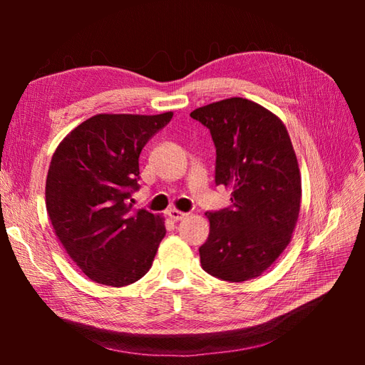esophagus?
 Segmentation results:
<instances>
[{
	"label": "esophagus",
	"instance_id": "1",
	"mask_svg": "<svg viewBox=\"0 0 365 365\" xmlns=\"http://www.w3.org/2000/svg\"><path fill=\"white\" fill-rule=\"evenodd\" d=\"M168 216L173 221H180V220L185 218V216H187V213H183L180 210H175V208H170V210H168Z\"/></svg>",
	"mask_w": 365,
	"mask_h": 365
}]
</instances>
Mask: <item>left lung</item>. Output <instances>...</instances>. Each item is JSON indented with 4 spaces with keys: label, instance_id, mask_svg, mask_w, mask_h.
I'll return each instance as SVG.
<instances>
[{
    "label": "left lung",
    "instance_id": "8db88e82",
    "mask_svg": "<svg viewBox=\"0 0 365 365\" xmlns=\"http://www.w3.org/2000/svg\"><path fill=\"white\" fill-rule=\"evenodd\" d=\"M210 130L215 183L232 188L230 205L207 212L210 234L200 265L222 281L260 276L290 243L298 221L301 175L281 119L246 98H227L192 111Z\"/></svg>",
    "mask_w": 365,
    "mask_h": 365
}]
</instances>
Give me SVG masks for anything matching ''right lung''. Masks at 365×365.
<instances>
[{
	"label": "right lung",
	"mask_w": 365,
	"mask_h": 365,
	"mask_svg": "<svg viewBox=\"0 0 365 365\" xmlns=\"http://www.w3.org/2000/svg\"><path fill=\"white\" fill-rule=\"evenodd\" d=\"M173 113L97 114L68 133L46 175V212L59 242L92 281L125 287L150 269L165 221L133 212L139 153Z\"/></svg>",
	"instance_id": "obj_1"
}]
</instances>
